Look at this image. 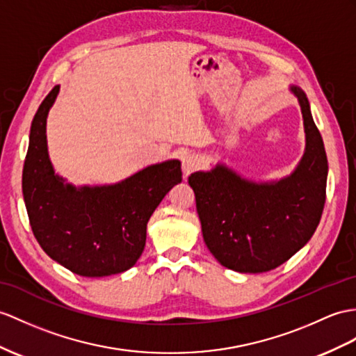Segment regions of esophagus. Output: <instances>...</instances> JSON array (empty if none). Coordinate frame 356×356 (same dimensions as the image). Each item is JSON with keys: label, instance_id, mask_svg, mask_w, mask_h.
Masks as SVG:
<instances>
[{"label": "esophagus", "instance_id": "34e87169", "mask_svg": "<svg viewBox=\"0 0 356 356\" xmlns=\"http://www.w3.org/2000/svg\"><path fill=\"white\" fill-rule=\"evenodd\" d=\"M199 164H201V159H199V155L195 152H187L183 155V159H181V168H183L184 175L192 173L196 168H199Z\"/></svg>", "mask_w": 356, "mask_h": 356}]
</instances>
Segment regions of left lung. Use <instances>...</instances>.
Segmentation results:
<instances>
[{
	"label": "left lung",
	"instance_id": "obj_1",
	"mask_svg": "<svg viewBox=\"0 0 356 356\" xmlns=\"http://www.w3.org/2000/svg\"><path fill=\"white\" fill-rule=\"evenodd\" d=\"M290 92L298 98L305 129V151L290 175L254 181L218 163L188 177L208 250L240 273H263L287 261L313 237L323 213L325 145L307 95L298 86H290Z\"/></svg>",
	"mask_w": 356,
	"mask_h": 356
}]
</instances>
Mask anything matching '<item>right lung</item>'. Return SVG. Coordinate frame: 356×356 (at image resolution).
<instances>
[{
  "label": "right lung",
  "instance_id": "add662e5",
  "mask_svg": "<svg viewBox=\"0 0 356 356\" xmlns=\"http://www.w3.org/2000/svg\"><path fill=\"white\" fill-rule=\"evenodd\" d=\"M58 92L56 86L34 115L22 170L33 234L48 257L76 275L122 273L140 258L155 208L183 179L181 161L151 164L115 184L67 183L56 173L47 142V118Z\"/></svg>",
  "mask_w": 356,
  "mask_h": 356
}]
</instances>
